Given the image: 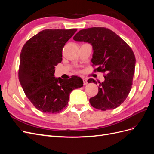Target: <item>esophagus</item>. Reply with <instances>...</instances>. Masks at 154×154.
<instances>
[{
  "mask_svg": "<svg viewBox=\"0 0 154 154\" xmlns=\"http://www.w3.org/2000/svg\"><path fill=\"white\" fill-rule=\"evenodd\" d=\"M83 85H87V83H88L87 80V79H86V78H83Z\"/></svg>",
  "mask_w": 154,
  "mask_h": 154,
  "instance_id": "esophagus-1",
  "label": "esophagus"
}]
</instances>
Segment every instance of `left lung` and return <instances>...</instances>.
<instances>
[{
  "instance_id": "left-lung-1",
  "label": "left lung",
  "mask_w": 154,
  "mask_h": 154,
  "mask_svg": "<svg viewBox=\"0 0 154 154\" xmlns=\"http://www.w3.org/2000/svg\"><path fill=\"white\" fill-rule=\"evenodd\" d=\"M74 40L92 45L91 62L94 71L105 72V81L100 83L98 93L89 100L95 109L107 110L117 108L127 98L131 90L136 66L132 49L114 32L106 27H94L82 29ZM88 83L97 82L92 78Z\"/></svg>"
}]
</instances>
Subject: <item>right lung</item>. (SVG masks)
Masks as SVG:
<instances>
[{"instance_id":"1","label":"right lung","mask_w":154,"mask_h":154,"mask_svg":"<svg viewBox=\"0 0 154 154\" xmlns=\"http://www.w3.org/2000/svg\"><path fill=\"white\" fill-rule=\"evenodd\" d=\"M76 29H48L24 45L20 53L18 79L32 104L44 113H58L66 108L69 94L83 87L82 79L55 78V66L62 60V49Z\"/></svg>"}]
</instances>
